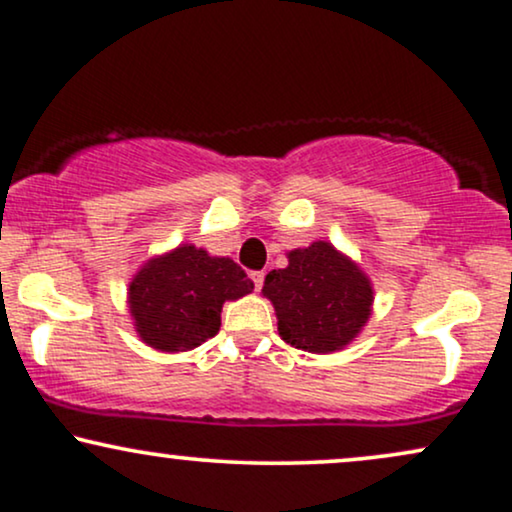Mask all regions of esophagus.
I'll use <instances>...</instances> for the list:
<instances>
[{
  "mask_svg": "<svg viewBox=\"0 0 512 512\" xmlns=\"http://www.w3.org/2000/svg\"><path fill=\"white\" fill-rule=\"evenodd\" d=\"M263 280H266V275L261 273V270H256V273H251V282H254V289L258 292V289L263 287Z\"/></svg>",
  "mask_w": 512,
  "mask_h": 512,
  "instance_id": "obj_1",
  "label": "esophagus"
}]
</instances>
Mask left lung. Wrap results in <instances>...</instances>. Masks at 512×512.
Returning <instances> with one entry per match:
<instances>
[{
  "instance_id": "obj_1",
  "label": "left lung",
  "mask_w": 512,
  "mask_h": 512,
  "mask_svg": "<svg viewBox=\"0 0 512 512\" xmlns=\"http://www.w3.org/2000/svg\"><path fill=\"white\" fill-rule=\"evenodd\" d=\"M287 261V268L270 270L261 289L280 337L308 353L346 349L372 315L370 277L325 239L287 251Z\"/></svg>"
}]
</instances>
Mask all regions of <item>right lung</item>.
Wrapping results in <instances>:
<instances>
[{
  "mask_svg": "<svg viewBox=\"0 0 512 512\" xmlns=\"http://www.w3.org/2000/svg\"><path fill=\"white\" fill-rule=\"evenodd\" d=\"M254 292V282L227 256L180 244L151 256L132 275L128 311L137 337L154 351H192L216 337L225 301Z\"/></svg>",
  "mask_w": 512,
  "mask_h": 512,
  "instance_id": "1",
  "label": "right lung"
}]
</instances>
